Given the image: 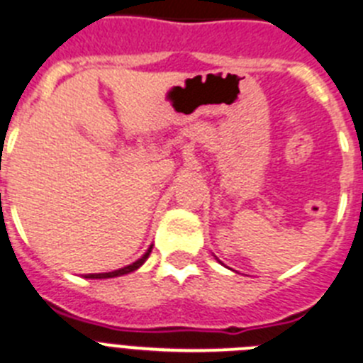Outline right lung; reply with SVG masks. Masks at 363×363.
Segmentation results:
<instances>
[{"label":"right lung","mask_w":363,"mask_h":363,"mask_svg":"<svg viewBox=\"0 0 363 363\" xmlns=\"http://www.w3.org/2000/svg\"><path fill=\"white\" fill-rule=\"evenodd\" d=\"M152 253V247H150L148 251H146L145 255H143L141 259L137 260V262L130 264V266L123 267V269H117V271H110V273H96V275H88L86 279H112V277H119V275H126V273H132V271H135L137 267H141L143 264H145V260L148 259V255Z\"/></svg>","instance_id":"1"}]
</instances>
